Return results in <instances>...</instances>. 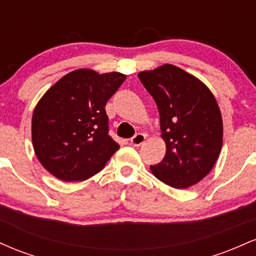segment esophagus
<instances>
[{
	"instance_id": "esophagus-1",
	"label": "esophagus",
	"mask_w": 256,
	"mask_h": 256,
	"mask_svg": "<svg viewBox=\"0 0 256 256\" xmlns=\"http://www.w3.org/2000/svg\"><path fill=\"white\" fill-rule=\"evenodd\" d=\"M146 138V136L144 134H137L136 136H134V137L131 138L130 142H131V144L134 146H140L143 142H144Z\"/></svg>"
}]
</instances>
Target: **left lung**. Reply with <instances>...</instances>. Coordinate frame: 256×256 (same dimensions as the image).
Masks as SVG:
<instances>
[{"label": "left lung", "instance_id": "1", "mask_svg": "<svg viewBox=\"0 0 256 256\" xmlns=\"http://www.w3.org/2000/svg\"><path fill=\"white\" fill-rule=\"evenodd\" d=\"M156 102L166 155L150 171L158 180L186 189L212 171L222 146L218 102L204 83L174 64L138 73Z\"/></svg>", "mask_w": 256, "mask_h": 256}]
</instances>
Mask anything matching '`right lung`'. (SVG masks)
<instances>
[{
	"label": "right lung",
	"mask_w": 256,
	"mask_h": 256,
	"mask_svg": "<svg viewBox=\"0 0 256 256\" xmlns=\"http://www.w3.org/2000/svg\"><path fill=\"white\" fill-rule=\"evenodd\" d=\"M119 72L67 73L48 89L32 114V144L40 162L64 182L98 173L119 149L108 134L106 104L124 83Z\"/></svg>",
	"instance_id": "right-lung-1"
}]
</instances>
